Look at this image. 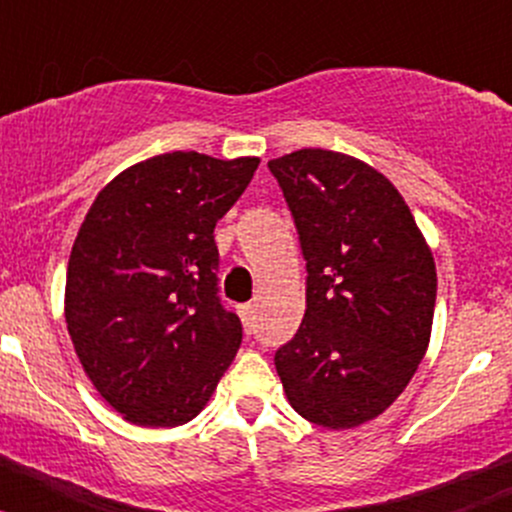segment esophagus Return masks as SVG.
Here are the masks:
<instances>
[{
    "label": "esophagus",
    "instance_id": "obj_1",
    "mask_svg": "<svg viewBox=\"0 0 512 512\" xmlns=\"http://www.w3.org/2000/svg\"><path fill=\"white\" fill-rule=\"evenodd\" d=\"M238 312H241V320H243V325H246V330L251 333L253 320H256V305H241L238 307Z\"/></svg>",
    "mask_w": 512,
    "mask_h": 512
}]
</instances>
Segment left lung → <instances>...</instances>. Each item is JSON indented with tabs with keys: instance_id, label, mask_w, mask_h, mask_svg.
Segmentation results:
<instances>
[{
	"instance_id": "left-lung-1",
	"label": "left lung",
	"mask_w": 512,
	"mask_h": 512,
	"mask_svg": "<svg viewBox=\"0 0 512 512\" xmlns=\"http://www.w3.org/2000/svg\"><path fill=\"white\" fill-rule=\"evenodd\" d=\"M307 261L305 318L274 356L289 405L333 431L402 395L431 341L436 261L410 207L359 158L302 148L271 158Z\"/></svg>"
}]
</instances>
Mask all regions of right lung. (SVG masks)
Segmentation results:
<instances>
[{
    "mask_svg": "<svg viewBox=\"0 0 512 512\" xmlns=\"http://www.w3.org/2000/svg\"><path fill=\"white\" fill-rule=\"evenodd\" d=\"M259 158L197 151L146 158L89 207L66 271V325L99 395L135 425L200 415L243 328L217 297V220Z\"/></svg>",
    "mask_w": 512,
    "mask_h": 512,
    "instance_id": "1",
    "label": "right lung"
}]
</instances>
